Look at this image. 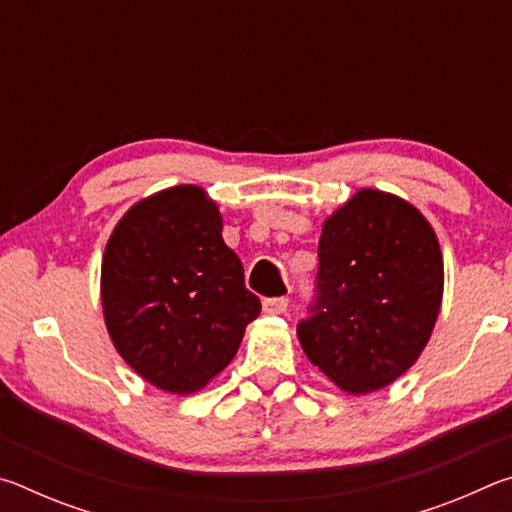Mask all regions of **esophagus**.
Returning <instances> with one entry per match:
<instances>
[{
    "instance_id": "34e87169",
    "label": "esophagus",
    "mask_w": 512,
    "mask_h": 512,
    "mask_svg": "<svg viewBox=\"0 0 512 512\" xmlns=\"http://www.w3.org/2000/svg\"><path fill=\"white\" fill-rule=\"evenodd\" d=\"M264 307V314H271V316H277V314H284L289 307V298L287 296H275V298H264L262 302Z\"/></svg>"
}]
</instances>
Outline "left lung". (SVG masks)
<instances>
[{
	"instance_id": "obj_1",
	"label": "left lung",
	"mask_w": 512,
	"mask_h": 512,
	"mask_svg": "<svg viewBox=\"0 0 512 512\" xmlns=\"http://www.w3.org/2000/svg\"><path fill=\"white\" fill-rule=\"evenodd\" d=\"M440 300L443 255L427 219L402 198L361 189L323 225L298 339L343 391L370 393L420 357Z\"/></svg>"
}]
</instances>
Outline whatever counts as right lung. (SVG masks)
<instances>
[{"instance_id": "add662e5", "label": "right lung", "mask_w": 512, "mask_h": 512, "mask_svg": "<svg viewBox=\"0 0 512 512\" xmlns=\"http://www.w3.org/2000/svg\"><path fill=\"white\" fill-rule=\"evenodd\" d=\"M219 207L180 185L124 214L101 264L110 339L137 375L169 393H194L235 359L262 302L221 237Z\"/></svg>"}]
</instances>
